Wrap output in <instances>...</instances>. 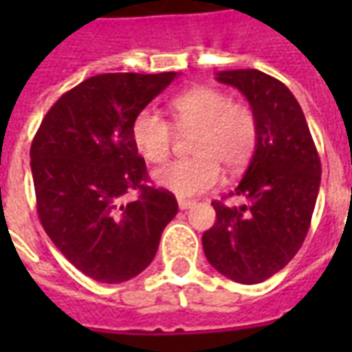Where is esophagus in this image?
<instances>
[{
	"instance_id": "1",
	"label": "esophagus",
	"mask_w": 352,
	"mask_h": 352,
	"mask_svg": "<svg viewBox=\"0 0 352 352\" xmlns=\"http://www.w3.org/2000/svg\"><path fill=\"white\" fill-rule=\"evenodd\" d=\"M196 206V201H192V199H183V198H179V207H181V209H190V207H194Z\"/></svg>"
}]
</instances>
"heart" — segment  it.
<instances>
[{"label":"heart","instance_id":"1","mask_svg":"<svg viewBox=\"0 0 352 352\" xmlns=\"http://www.w3.org/2000/svg\"><path fill=\"white\" fill-rule=\"evenodd\" d=\"M169 109L173 125L153 109L139 111L131 122V141L151 164L169 156L177 133H192V158H183L154 171V183L179 198L204 194L219 183L221 166L236 173L251 162L258 126L252 109L232 101L219 88L196 87L175 96Z\"/></svg>","mask_w":352,"mask_h":352}]
</instances>
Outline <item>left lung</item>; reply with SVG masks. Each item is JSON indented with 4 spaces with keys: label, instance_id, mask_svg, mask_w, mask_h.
<instances>
[{
    "label": "left lung",
    "instance_id": "left-lung-1",
    "mask_svg": "<svg viewBox=\"0 0 352 352\" xmlns=\"http://www.w3.org/2000/svg\"><path fill=\"white\" fill-rule=\"evenodd\" d=\"M217 80L243 94L256 116L258 139L241 183L213 201L217 222L204 232L209 264L224 277L256 285L280 272L300 251L320 186V160L292 92L258 69L219 72Z\"/></svg>",
    "mask_w": 352,
    "mask_h": 352
}]
</instances>
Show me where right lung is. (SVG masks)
Instances as JSON below:
<instances>
[{
	"instance_id": "obj_1",
	"label": "right lung",
	"mask_w": 352,
	"mask_h": 352,
	"mask_svg": "<svg viewBox=\"0 0 352 352\" xmlns=\"http://www.w3.org/2000/svg\"><path fill=\"white\" fill-rule=\"evenodd\" d=\"M179 73H105L82 80L50 107L30 158L37 213L50 241L79 272L124 283L151 264L177 214L171 192L146 183L131 141L139 111ZM140 192L135 202L125 194Z\"/></svg>"
}]
</instances>
